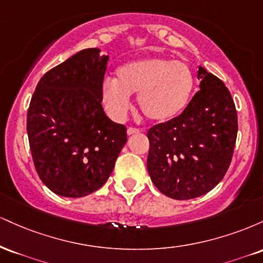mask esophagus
<instances>
[{
  "label": "esophagus",
  "mask_w": 263,
  "mask_h": 263,
  "mask_svg": "<svg viewBox=\"0 0 263 263\" xmlns=\"http://www.w3.org/2000/svg\"><path fill=\"white\" fill-rule=\"evenodd\" d=\"M138 132H140V128H136V127H128V128H127V134H128V135L138 134Z\"/></svg>",
  "instance_id": "1"
}]
</instances>
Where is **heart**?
<instances>
[{
    "instance_id": "1",
    "label": "heart",
    "mask_w": 263,
    "mask_h": 263,
    "mask_svg": "<svg viewBox=\"0 0 263 263\" xmlns=\"http://www.w3.org/2000/svg\"><path fill=\"white\" fill-rule=\"evenodd\" d=\"M117 79L106 78L101 85L105 108L115 120H123L131 107L128 95L137 93L141 112L155 122L176 117L189 102L194 77L182 62L165 58L134 60L120 66Z\"/></svg>"
}]
</instances>
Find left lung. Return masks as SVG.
Instances as JSON below:
<instances>
[{
	"label": "left lung",
	"mask_w": 263,
	"mask_h": 263,
	"mask_svg": "<svg viewBox=\"0 0 263 263\" xmlns=\"http://www.w3.org/2000/svg\"><path fill=\"white\" fill-rule=\"evenodd\" d=\"M200 90L177 117L148 129L147 168L157 189L177 200L210 192L228 172L237 112L225 84L199 68Z\"/></svg>",
	"instance_id": "left-lung-1"
}]
</instances>
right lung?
<instances>
[{"instance_id":"add662e5","label":"right lung","mask_w":263,"mask_h":263,"mask_svg":"<svg viewBox=\"0 0 263 263\" xmlns=\"http://www.w3.org/2000/svg\"><path fill=\"white\" fill-rule=\"evenodd\" d=\"M107 55L80 50L39 80L27 114V134L39 178L55 194L80 198L100 189L127 142L126 126L101 105Z\"/></svg>"}]
</instances>
